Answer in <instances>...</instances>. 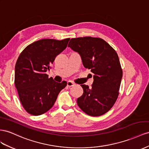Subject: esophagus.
<instances>
[{"instance_id":"obj_1","label":"esophagus","mask_w":149,"mask_h":149,"mask_svg":"<svg viewBox=\"0 0 149 149\" xmlns=\"http://www.w3.org/2000/svg\"><path fill=\"white\" fill-rule=\"evenodd\" d=\"M75 85H76L75 83H74V82H73V81H68L67 82V86H68V87L74 86H75Z\"/></svg>"}]
</instances>
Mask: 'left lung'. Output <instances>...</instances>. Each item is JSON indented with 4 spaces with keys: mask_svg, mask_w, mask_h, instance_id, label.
I'll return each instance as SVG.
<instances>
[{
    "mask_svg": "<svg viewBox=\"0 0 149 149\" xmlns=\"http://www.w3.org/2000/svg\"><path fill=\"white\" fill-rule=\"evenodd\" d=\"M68 47L78 52L85 68L94 74L91 88L81 84L79 107L88 115L101 116L109 111L117 100L123 71L115 49L99 38L71 39Z\"/></svg>",
    "mask_w": 149,
    "mask_h": 149,
    "instance_id": "1",
    "label": "left lung"
}]
</instances>
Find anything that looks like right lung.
Returning <instances> with one entry per match:
<instances>
[{"instance_id": "1", "label": "right lung", "mask_w": 149, "mask_h": 149, "mask_svg": "<svg viewBox=\"0 0 149 149\" xmlns=\"http://www.w3.org/2000/svg\"><path fill=\"white\" fill-rule=\"evenodd\" d=\"M70 39L39 40L20 54L15 66L14 83L22 105L29 114L38 116L51 109L67 85L65 81L59 83L49 78L46 72L66 49Z\"/></svg>"}]
</instances>
